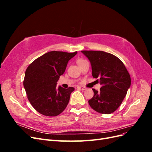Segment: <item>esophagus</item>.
<instances>
[{"label": "esophagus", "mask_w": 152, "mask_h": 152, "mask_svg": "<svg viewBox=\"0 0 152 152\" xmlns=\"http://www.w3.org/2000/svg\"><path fill=\"white\" fill-rule=\"evenodd\" d=\"M77 88H79V89H81L82 91H84V90L86 89V87H82V86H79V87H77Z\"/></svg>", "instance_id": "34e87169"}]
</instances>
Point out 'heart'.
I'll return each instance as SVG.
<instances>
[{
	"instance_id": "1",
	"label": "heart",
	"mask_w": 152,
	"mask_h": 152,
	"mask_svg": "<svg viewBox=\"0 0 152 152\" xmlns=\"http://www.w3.org/2000/svg\"><path fill=\"white\" fill-rule=\"evenodd\" d=\"M82 60H84V59H78V61H77V62H79V61H82Z\"/></svg>"
}]
</instances>
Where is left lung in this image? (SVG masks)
<instances>
[{
  "instance_id": "left-lung-1",
  "label": "left lung",
  "mask_w": 152,
  "mask_h": 152,
  "mask_svg": "<svg viewBox=\"0 0 152 152\" xmlns=\"http://www.w3.org/2000/svg\"><path fill=\"white\" fill-rule=\"evenodd\" d=\"M91 64L92 75L99 77L102 87L88 101L90 107L103 114L112 113L119 107L131 86V77L120 59L100 50H82Z\"/></svg>"
}]
</instances>
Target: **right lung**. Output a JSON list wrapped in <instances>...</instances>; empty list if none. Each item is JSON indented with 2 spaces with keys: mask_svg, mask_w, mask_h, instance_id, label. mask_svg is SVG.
Masks as SVG:
<instances>
[{
  "mask_svg": "<svg viewBox=\"0 0 152 152\" xmlns=\"http://www.w3.org/2000/svg\"><path fill=\"white\" fill-rule=\"evenodd\" d=\"M77 51H50L37 58L26 68L23 86L30 103L45 116L54 117L66 107L74 87L64 89L56 82L65 72L68 61Z\"/></svg>",
  "mask_w": 152,
  "mask_h": 152,
  "instance_id": "obj_1",
  "label": "right lung"
}]
</instances>
